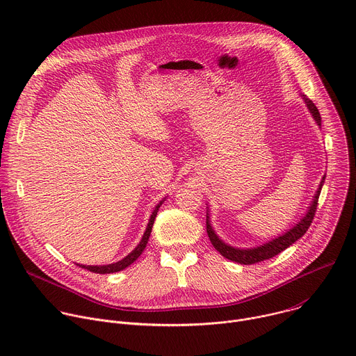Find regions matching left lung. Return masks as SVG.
<instances>
[{
	"instance_id": "8db88e82",
	"label": "left lung",
	"mask_w": 356,
	"mask_h": 356,
	"mask_svg": "<svg viewBox=\"0 0 356 356\" xmlns=\"http://www.w3.org/2000/svg\"><path fill=\"white\" fill-rule=\"evenodd\" d=\"M304 103H306L310 114L313 115L314 121L317 122V125L321 128V117H320V113L317 110V107L314 106V103L312 99H309L306 95H301ZM325 181V175L323 176L321 181H320V186L313 197V201L312 204L309 207V210L306 211V216H304L296 225H293L289 231L280 234L279 236L259 245V246H253V248H236V246H231L228 243H225L218 235L217 232L214 231L213 225H211V221H210V213L207 210V234H209V238L213 243V246L221 253V255L232 262H236V264H241V265H252V264H258V262H262V261H266V259H270L276 255H279V253L282 250H284L286 248H289L290 245H293L297 239H300L304 234L307 232L309 227L312 225L313 222V218L316 216V210H317V204H318V197H320V193H321V188H323V184Z\"/></svg>"
}]
</instances>
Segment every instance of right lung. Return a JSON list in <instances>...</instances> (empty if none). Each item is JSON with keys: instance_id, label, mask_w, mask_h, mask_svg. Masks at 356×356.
Wrapping results in <instances>:
<instances>
[{"instance_id": "add662e5", "label": "right lung", "mask_w": 356, "mask_h": 356, "mask_svg": "<svg viewBox=\"0 0 356 356\" xmlns=\"http://www.w3.org/2000/svg\"><path fill=\"white\" fill-rule=\"evenodd\" d=\"M165 201V198L159 202V204L155 207V210L152 211V214H150V218H149V222H147V225H146V229H145V232H143V235H142V239H140V242L135 246V249L131 252V253H128V255L124 258V259H121V261H118V262H115V264H110V265H99V266H92V265H80V264H77L80 268H83V269H87V270H90V272H92V273H99V275H106V273H115V272H120V270H124L125 268H128L129 265H132L139 257H140V253L143 252V249L146 248V243H147V241H149V236H150V232H152V227H154V222H155V218H156V216H158V211H159V209H161V206H162V202Z\"/></svg>"}]
</instances>
